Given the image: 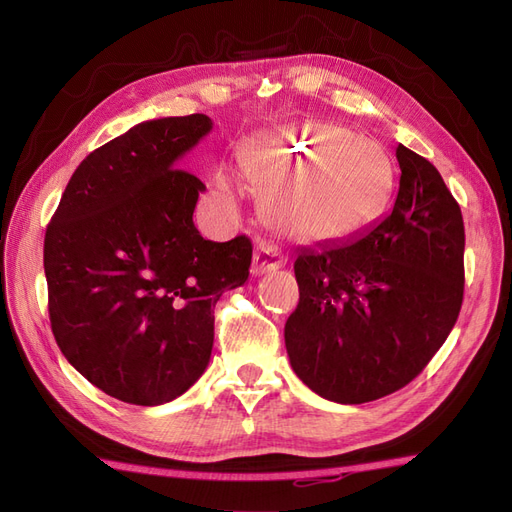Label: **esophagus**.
<instances>
[{"label": "esophagus", "instance_id": "esophagus-1", "mask_svg": "<svg viewBox=\"0 0 512 512\" xmlns=\"http://www.w3.org/2000/svg\"><path fill=\"white\" fill-rule=\"evenodd\" d=\"M286 265V256L271 241H258L254 252V275H265L282 269Z\"/></svg>", "mask_w": 512, "mask_h": 512}]
</instances>
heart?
I'll use <instances>...</instances> for the list:
<instances>
[{
    "label": "heart",
    "mask_w": 512,
    "mask_h": 512,
    "mask_svg": "<svg viewBox=\"0 0 512 512\" xmlns=\"http://www.w3.org/2000/svg\"><path fill=\"white\" fill-rule=\"evenodd\" d=\"M243 173L265 194V213L297 241H329L361 230L382 211L393 190L384 149L350 128L305 121L243 147ZM222 194L235 190L228 170L213 177Z\"/></svg>",
    "instance_id": "heart-1"
}]
</instances>
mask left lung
Listing matches in <instances>:
<instances>
[{
	"mask_svg": "<svg viewBox=\"0 0 512 512\" xmlns=\"http://www.w3.org/2000/svg\"><path fill=\"white\" fill-rule=\"evenodd\" d=\"M393 209L346 241L301 250L299 305L284 327L290 365L337 404L412 382L453 331L463 301L461 209L438 168L397 147Z\"/></svg>",
	"mask_w": 512,
	"mask_h": 512,
	"instance_id": "1",
	"label": "left lung"
}]
</instances>
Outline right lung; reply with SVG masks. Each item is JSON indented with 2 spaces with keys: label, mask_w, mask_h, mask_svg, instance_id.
<instances>
[{
  "label": "right lung",
  "mask_w": 512,
  "mask_h": 512,
  "mask_svg": "<svg viewBox=\"0 0 512 512\" xmlns=\"http://www.w3.org/2000/svg\"><path fill=\"white\" fill-rule=\"evenodd\" d=\"M211 128L200 113L136 123L79 164L46 228L57 346L126 404H166L203 376L213 307L250 275V239L207 241L192 220L205 183L179 160Z\"/></svg>",
  "instance_id": "1"
}]
</instances>
